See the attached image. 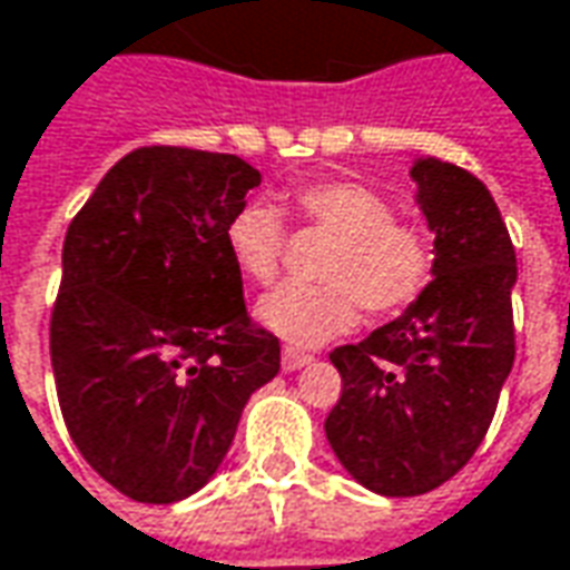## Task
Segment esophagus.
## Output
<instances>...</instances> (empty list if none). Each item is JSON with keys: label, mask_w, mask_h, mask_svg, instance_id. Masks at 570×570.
I'll use <instances>...</instances> for the list:
<instances>
[{"label": "esophagus", "mask_w": 570, "mask_h": 570, "mask_svg": "<svg viewBox=\"0 0 570 570\" xmlns=\"http://www.w3.org/2000/svg\"><path fill=\"white\" fill-rule=\"evenodd\" d=\"M308 362H312V355H308V352L293 350V346H286L284 355H281V365H284V371H296V367L308 365Z\"/></svg>", "instance_id": "34e87169"}]
</instances>
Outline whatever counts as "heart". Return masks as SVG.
<instances>
[{
    "label": "heart",
    "mask_w": 570,
    "mask_h": 570,
    "mask_svg": "<svg viewBox=\"0 0 570 570\" xmlns=\"http://www.w3.org/2000/svg\"><path fill=\"white\" fill-rule=\"evenodd\" d=\"M302 230L331 236L317 258L321 284H284L258 302V321L293 346H317L350 331L365 305L393 315L428 289L436 265L431 236L415 220L393 218V205L352 180H315L289 193ZM234 268L271 284L284 265L286 230L277 208L243 205L224 227Z\"/></svg>",
    "instance_id": "1"
}]
</instances>
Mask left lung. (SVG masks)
Returning <instances> with one entry per match:
<instances>
[{
    "instance_id": "8db88e82",
    "label": "left lung",
    "mask_w": 570,
    "mask_h": 570,
    "mask_svg": "<svg viewBox=\"0 0 570 570\" xmlns=\"http://www.w3.org/2000/svg\"><path fill=\"white\" fill-rule=\"evenodd\" d=\"M412 177L436 234L433 281L396 321L331 352L343 393L324 431L343 468L381 497H421L455 478L514 365L518 265L490 189L440 158H417Z\"/></svg>"
}]
</instances>
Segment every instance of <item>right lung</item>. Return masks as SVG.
<instances>
[{
  "label": "right lung",
  "instance_id": "obj_1",
  "mask_svg": "<svg viewBox=\"0 0 570 570\" xmlns=\"http://www.w3.org/2000/svg\"><path fill=\"white\" fill-rule=\"evenodd\" d=\"M262 174L239 155L142 146L99 180L61 249L49 352L73 446L118 493L168 505L234 443L281 371L224 227Z\"/></svg>",
  "mask_w": 570,
  "mask_h": 570
}]
</instances>
